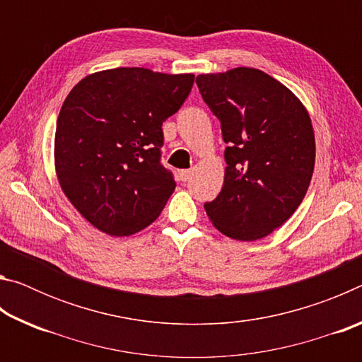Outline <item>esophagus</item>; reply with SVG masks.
I'll return each mask as SVG.
<instances>
[{
	"mask_svg": "<svg viewBox=\"0 0 362 362\" xmlns=\"http://www.w3.org/2000/svg\"><path fill=\"white\" fill-rule=\"evenodd\" d=\"M179 177H180L182 182H187V180L189 179V177H192V170H189V169H183V170H180V173H179Z\"/></svg>",
	"mask_w": 362,
	"mask_h": 362,
	"instance_id": "1",
	"label": "esophagus"
}]
</instances>
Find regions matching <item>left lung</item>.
I'll return each instance as SVG.
<instances>
[{
	"label": "left lung",
	"instance_id": "8db88e82",
	"mask_svg": "<svg viewBox=\"0 0 362 362\" xmlns=\"http://www.w3.org/2000/svg\"><path fill=\"white\" fill-rule=\"evenodd\" d=\"M201 97L222 127L225 180L204 204L225 236L255 241L289 218L315 169L308 113L284 84L257 69L196 76Z\"/></svg>",
	"mask_w": 362,
	"mask_h": 362
}]
</instances>
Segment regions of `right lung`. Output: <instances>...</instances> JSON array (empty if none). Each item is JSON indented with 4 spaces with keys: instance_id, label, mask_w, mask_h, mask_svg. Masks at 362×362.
<instances>
[{
    "instance_id": "right-lung-1",
    "label": "right lung",
    "mask_w": 362,
    "mask_h": 362,
    "mask_svg": "<svg viewBox=\"0 0 362 362\" xmlns=\"http://www.w3.org/2000/svg\"><path fill=\"white\" fill-rule=\"evenodd\" d=\"M194 76L113 69L81 79L60 108L54 155L59 183L95 228L129 236L158 218L175 188L161 164L163 122Z\"/></svg>"
}]
</instances>
